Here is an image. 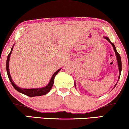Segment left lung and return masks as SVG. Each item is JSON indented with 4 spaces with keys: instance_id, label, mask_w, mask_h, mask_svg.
<instances>
[{
    "instance_id": "left-lung-1",
    "label": "left lung",
    "mask_w": 129,
    "mask_h": 129,
    "mask_svg": "<svg viewBox=\"0 0 129 129\" xmlns=\"http://www.w3.org/2000/svg\"><path fill=\"white\" fill-rule=\"evenodd\" d=\"M104 38L105 39H106V40H107V41H109V42H110L111 44H112V45L113 46V50H114V51H115V54H116V59H117V62H118V67H119V77H118V81H119V78H120L121 73V69H122V64H121V56H120V55H119V53H118V51H116V47H115V45H114V44H113V43L110 42V39H109V38H107V37H105V36H104ZM117 83H118V82H117ZM116 84H115V87L116 86ZM75 86H76V85H75Z\"/></svg>"
}]
</instances>
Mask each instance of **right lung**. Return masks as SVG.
Segmentation results:
<instances>
[{
  "label": "right lung",
  "instance_id": "1",
  "mask_svg": "<svg viewBox=\"0 0 129 129\" xmlns=\"http://www.w3.org/2000/svg\"><path fill=\"white\" fill-rule=\"evenodd\" d=\"M13 48V46L12 48H11V51H10V53H9L8 57H7V74H8V78H9V79H10L11 84H12L13 87H14V88H15L16 90H17V91H18L19 92L23 93V94H25V95L28 96H29V97L39 96H42V95H44V94H46L47 93L49 92V91H50V90H51V88H52L53 84H54V77H55L56 75L58 73V72H59L60 70H61V69L57 70L55 73L53 74L52 77H51V79H50L49 83L48 84V85H46L45 87H42V88H31V89L20 88V87L17 86V85L14 84V82H13L12 78H11V75H10V70H9V61H10V55H11V53H12Z\"/></svg>",
  "mask_w": 129,
  "mask_h": 129
}]
</instances>
